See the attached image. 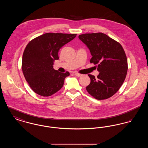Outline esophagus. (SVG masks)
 Instances as JSON below:
<instances>
[{
	"mask_svg": "<svg viewBox=\"0 0 148 148\" xmlns=\"http://www.w3.org/2000/svg\"><path fill=\"white\" fill-rule=\"evenodd\" d=\"M74 74H75V75L77 77H80L82 76V74H79V73H77V72H75Z\"/></svg>",
	"mask_w": 148,
	"mask_h": 148,
	"instance_id": "esophagus-1",
	"label": "esophagus"
}]
</instances>
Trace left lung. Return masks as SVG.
I'll return each instance as SVG.
<instances>
[{
    "instance_id": "left-lung-1",
    "label": "left lung",
    "mask_w": 148,
    "mask_h": 148,
    "mask_svg": "<svg viewBox=\"0 0 148 148\" xmlns=\"http://www.w3.org/2000/svg\"><path fill=\"white\" fill-rule=\"evenodd\" d=\"M90 51V63L98 64L97 77L89 74L86 90L94 98H109L119 90L127 75V62L122 46L102 33L79 35Z\"/></svg>"
}]
</instances>
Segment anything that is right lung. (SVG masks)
<instances>
[{"label": "right lung", "mask_w": 148, "mask_h": 148, "mask_svg": "<svg viewBox=\"0 0 148 148\" xmlns=\"http://www.w3.org/2000/svg\"><path fill=\"white\" fill-rule=\"evenodd\" d=\"M77 34L48 33L35 38L27 45L22 57L21 68L32 89L42 97H49L59 91L68 71L61 73L54 69L58 52Z\"/></svg>", "instance_id": "right-lung-1"}]
</instances>
